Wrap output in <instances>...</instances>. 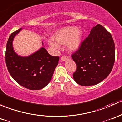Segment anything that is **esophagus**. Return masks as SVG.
I'll use <instances>...</instances> for the list:
<instances>
[{"mask_svg": "<svg viewBox=\"0 0 122 122\" xmlns=\"http://www.w3.org/2000/svg\"><path fill=\"white\" fill-rule=\"evenodd\" d=\"M69 56H66V55H63V56H62V57H61V60H62V61H66L67 60H68L69 59Z\"/></svg>", "mask_w": 122, "mask_h": 122, "instance_id": "esophagus-1", "label": "esophagus"}]
</instances>
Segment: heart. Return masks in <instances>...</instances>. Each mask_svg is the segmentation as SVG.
Masks as SVG:
<instances>
[{
	"label": "heart",
	"instance_id": "heart-1",
	"mask_svg": "<svg viewBox=\"0 0 122 122\" xmlns=\"http://www.w3.org/2000/svg\"><path fill=\"white\" fill-rule=\"evenodd\" d=\"M82 30L80 28L72 26L64 27L58 30L53 36V41H50L49 44L55 49H58L60 45H64L71 51L78 49L81 43Z\"/></svg>",
	"mask_w": 122,
	"mask_h": 122
}]
</instances>
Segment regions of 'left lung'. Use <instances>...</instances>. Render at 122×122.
<instances>
[{"label":"left lung","mask_w":122,"mask_h":122,"mask_svg":"<svg viewBox=\"0 0 122 122\" xmlns=\"http://www.w3.org/2000/svg\"><path fill=\"white\" fill-rule=\"evenodd\" d=\"M71 56L77 65L75 81L82 86L99 84L109 76L114 63L115 46L111 34L97 25Z\"/></svg>","instance_id":"left-lung-1"}]
</instances>
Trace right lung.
<instances>
[{"mask_svg": "<svg viewBox=\"0 0 122 122\" xmlns=\"http://www.w3.org/2000/svg\"><path fill=\"white\" fill-rule=\"evenodd\" d=\"M21 30L20 28L12 33L8 39L5 55L7 68L20 86L32 90L42 89L51 81L60 58L50 55L44 47L29 56L18 55L13 49V41Z\"/></svg>", "mask_w": 122, "mask_h": 122, "instance_id": "1", "label": "right lung"}]
</instances>
